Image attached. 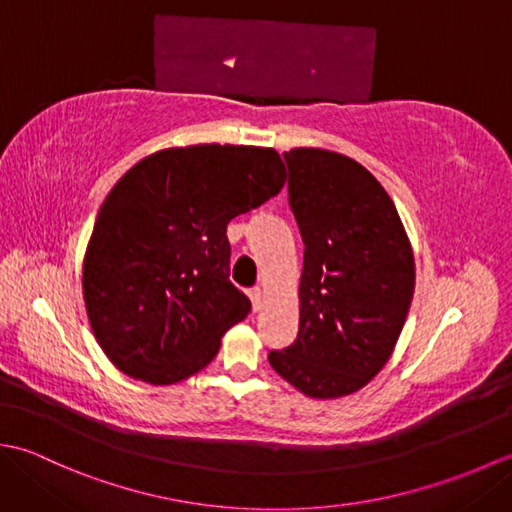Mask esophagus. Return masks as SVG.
Here are the masks:
<instances>
[{
	"label": "esophagus",
	"mask_w": 512,
	"mask_h": 512,
	"mask_svg": "<svg viewBox=\"0 0 512 512\" xmlns=\"http://www.w3.org/2000/svg\"><path fill=\"white\" fill-rule=\"evenodd\" d=\"M248 297H250V303H253V310H259V303H262V290L250 288Z\"/></svg>",
	"instance_id": "1"
}]
</instances>
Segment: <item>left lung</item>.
I'll use <instances>...</instances> for the list:
<instances>
[{
	"label": "left lung",
	"instance_id": "8db88e82",
	"mask_svg": "<svg viewBox=\"0 0 512 512\" xmlns=\"http://www.w3.org/2000/svg\"><path fill=\"white\" fill-rule=\"evenodd\" d=\"M284 160L306 248L297 339L268 361L303 394L339 398L394 352L413 297V253L394 202L363 165L325 149H292Z\"/></svg>",
	"mask_w": 512,
	"mask_h": 512
}]
</instances>
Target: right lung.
Segmentation results:
<instances>
[{
  "instance_id": "obj_1",
  "label": "right lung",
  "mask_w": 512,
  "mask_h": 512,
  "mask_svg": "<svg viewBox=\"0 0 512 512\" xmlns=\"http://www.w3.org/2000/svg\"><path fill=\"white\" fill-rule=\"evenodd\" d=\"M286 182L275 149L195 145L140 160L107 195L83 262L96 341L123 374L171 385L209 365L250 312L228 279L233 217Z\"/></svg>"
}]
</instances>
